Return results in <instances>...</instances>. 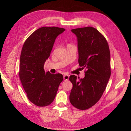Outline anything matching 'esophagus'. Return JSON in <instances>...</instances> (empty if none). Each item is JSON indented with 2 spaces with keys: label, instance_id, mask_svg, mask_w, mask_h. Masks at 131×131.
Masks as SVG:
<instances>
[{
  "label": "esophagus",
  "instance_id": "esophagus-1",
  "mask_svg": "<svg viewBox=\"0 0 131 131\" xmlns=\"http://www.w3.org/2000/svg\"><path fill=\"white\" fill-rule=\"evenodd\" d=\"M69 76L68 74H65L63 75V79L65 81H68L69 80Z\"/></svg>",
  "mask_w": 131,
  "mask_h": 131
}]
</instances>
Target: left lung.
Here are the masks:
<instances>
[{
  "instance_id": "left-lung-1",
  "label": "left lung",
  "mask_w": 131,
  "mask_h": 131,
  "mask_svg": "<svg viewBox=\"0 0 131 131\" xmlns=\"http://www.w3.org/2000/svg\"><path fill=\"white\" fill-rule=\"evenodd\" d=\"M77 37L78 63L85 77L72 75L69 99L75 108L85 110L93 106L103 95L111 74V54L105 38L96 28L86 27L72 30Z\"/></svg>"
}]
</instances>
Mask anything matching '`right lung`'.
Listing matches in <instances>:
<instances>
[{
  "instance_id": "1",
  "label": "right lung",
  "mask_w": 131,
  "mask_h": 131,
  "mask_svg": "<svg viewBox=\"0 0 131 131\" xmlns=\"http://www.w3.org/2000/svg\"><path fill=\"white\" fill-rule=\"evenodd\" d=\"M65 30L42 27L33 32L23 44L19 76L28 99L37 106H46L53 103L63 81L62 74L45 72L43 66L57 37Z\"/></svg>"
}]
</instances>
